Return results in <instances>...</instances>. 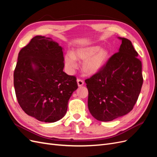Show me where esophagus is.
Segmentation results:
<instances>
[{
  "mask_svg": "<svg viewBox=\"0 0 157 157\" xmlns=\"http://www.w3.org/2000/svg\"><path fill=\"white\" fill-rule=\"evenodd\" d=\"M77 84L78 86H82L84 84V80L81 78H78L77 79Z\"/></svg>",
  "mask_w": 157,
  "mask_h": 157,
  "instance_id": "1",
  "label": "esophagus"
}]
</instances>
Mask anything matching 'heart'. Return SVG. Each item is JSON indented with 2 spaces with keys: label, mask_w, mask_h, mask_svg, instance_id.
Returning <instances> with one entry per match:
<instances>
[{
  "label": "heart",
  "mask_w": 157,
  "mask_h": 157,
  "mask_svg": "<svg viewBox=\"0 0 157 157\" xmlns=\"http://www.w3.org/2000/svg\"><path fill=\"white\" fill-rule=\"evenodd\" d=\"M109 57L107 49L101 48L99 46H92L86 48L75 50L72 53L65 56L66 65L70 69L77 66L76 59L84 60L82 63V69L86 74L96 73L105 65Z\"/></svg>",
  "instance_id": "obj_1"
}]
</instances>
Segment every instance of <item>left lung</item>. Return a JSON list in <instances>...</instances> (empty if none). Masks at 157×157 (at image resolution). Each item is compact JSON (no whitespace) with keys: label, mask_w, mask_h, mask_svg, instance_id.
Wrapping results in <instances>:
<instances>
[{"label":"left lung","mask_w":157,"mask_h":157,"mask_svg":"<svg viewBox=\"0 0 157 157\" xmlns=\"http://www.w3.org/2000/svg\"><path fill=\"white\" fill-rule=\"evenodd\" d=\"M119 52L85 80L88 106L98 121L107 122L130 112L138 99L142 84L141 61L130 40L120 38Z\"/></svg>","instance_id":"left-lung-1"}]
</instances>
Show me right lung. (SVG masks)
Returning a JSON list of instances; mask_svg holds the SVG:
<instances>
[{
  "instance_id": "add662e5",
  "label": "right lung",
  "mask_w": 157,
  "mask_h": 157,
  "mask_svg": "<svg viewBox=\"0 0 157 157\" xmlns=\"http://www.w3.org/2000/svg\"><path fill=\"white\" fill-rule=\"evenodd\" d=\"M63 60L62 48L44 36L33 37L19 52L13 85L17 102L27 115L45 122L65 116L78 84L75 76L63 71Z\"/></svg>"
}]
</instances>
